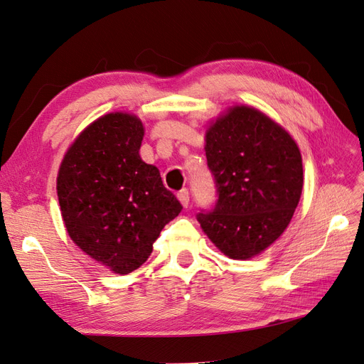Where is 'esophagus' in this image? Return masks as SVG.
<instances>
[{
    "mask_svg": "<svg viewBox=\"0 0 364 364\" xmlns=\"http://www.w3.org/2000/svg\"><path fill=\"white\" fill-rule=\"evenodd\" d=\"M178 199L181 200V203L186 208L190 205V193H188V190H181L179 193H178Z\"/></svg>",
    "mask_w": 364,
    "mask_h": 364,
    "instance_id": "34e87169",
    "label": "esophagus"
}]
</instances>
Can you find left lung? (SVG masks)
Wrapping results in <instances>:
<instances>
[{"mask_svg":"<svg viewBox=\"0 0 364 364\" xmlns=\"http://www.w3.org/2000/svg\"><path fill=\"white\" fill-rule=\"evenodd\" d=\"M205 151L217 200L197 220L226 257L252 258L284 232L299 203L301 151L281 126L247 106L217 118Z\"/></svg>","mask_w":364,"mask_h":364,"instance_id":"left-lung-1","label":"left lung"}]
</instances>
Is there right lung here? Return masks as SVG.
Here are the masks:
<instances>
[{"mask_svg": "<svg viewBox=\"0 0 364 364\" xmlns=\"http://www.w3.org/2000/svg\"><path fill=\"white\" fill-rule=\"evenodd\" d=\"M144 127L129 114L87 126L65 155L58 197L68 235L118 274L144 264L164 226L182 211L159 170L139 156Z\"/></svg>", "mask_w": 364, "mask_h": 364, "instance_id": "obj_1", "label": "right lung"}]
</instances>
